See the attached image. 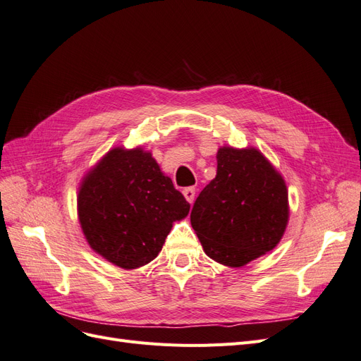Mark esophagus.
Segmentation results:
<instances>
[{"label":"esophagus","mask_w":361,"mask_h":361,"mask_svg":"<svg viewBox=\"0 0 361 361\" xmlns=\"http://www.w3.org/2000/svg\"><path fill=\"white\" fill-rule=\"evenodd\" d=\"M182 192H183V197L187 199V202H188V203H192V202H194L195 188H192V187H188V188H185Z\"/></svg>","instance_id":"esophagus-1"}]
</instances>
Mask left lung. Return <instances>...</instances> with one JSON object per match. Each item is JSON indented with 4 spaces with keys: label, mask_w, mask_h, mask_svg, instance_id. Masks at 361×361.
Listing matches in <instances>:
<instances>
[{
    "label": "left lung",
    "mask_w": 361,
    "mask_h": 361,
    "mask_svg": "<svg viewBox=\"0 0 361 361\" xmlns=\"http://www.w3.org/2000/svg\"><path fill=\"white\" fill-rule=\"evenodd\" d=\"M289 223L288 187L280 171L253 146H221L216 176L199 194L191 226L204 253L241 268L276 248Z\"/></svg>",
    "instance_id": "left-lung-1"
}]
</instances>
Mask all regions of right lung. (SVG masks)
Segmentation results:
<instances>
[{
    "label": "right lung",
    "instance_id": "add662e5",
    "mask_svg": "<svg viewBox=\"0 0 361 361\" xmlns=\"http://www.w3.org/2000/svg\"><path fill=\"white\" fill-rule=\"evenodd\" d=\"M76 211L90 248L122 269H137L162 250L190 203L173 187L152 152L113 147L87 171Z\"/></svg>",
    "mask_w": 361,
    "mask_h": 361
}]
</instances>
